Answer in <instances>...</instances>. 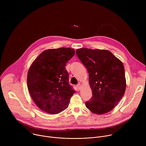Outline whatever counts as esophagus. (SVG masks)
I'll use <instances>...</instances> for the list:
<instances>
[{
    "instance_id": "obj_1",
    "label": "esophagus",
    "mask_w": 146,
    "mask_h": 146,
    "mask_svg": "<svg viewBox=\"0 0 146 146\" xmlns=\"http://www.w3.org/2000/svg\"><path fill=\"white\" fill-rule=\"evenodd\" d=\"M77 88H78V90H80V89L81 88V84H80V83L77 85Z\"/></svg>"
}]
</instances>
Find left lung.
<instances>
[{
    "mask_svg": "<svg viewBox=\"0 0 146 146\" xmlns=\"http://www.w3.org/2000/svg\"><path fill=\"white\" fill-rule=\"evenodd\" d=\"M77 57L87 68L92 96L86 102L87 109L96 114L111 111L124 95L126 88L122 62L110 51L80 48Z\"/></svg>",
    "mask_w": 146,
    "mask_h": 146,
    "instance_id": "obj_1",
    "label": "left lung"
}]
</instances>
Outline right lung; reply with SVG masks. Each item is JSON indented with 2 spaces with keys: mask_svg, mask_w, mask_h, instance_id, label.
Wrapping results in <instances>:
<instances>
[{
  "mask_svg": "<svg viewBox=\"0 0 146 146\" xmlns=\"http://www.w3.org/2000/svg\"><path fill=\"white\" fill-rule=\"evenodd\" d=\"M74 52L70 48L47 50L31 66L27 77L28 90L36 105L44 112L56 114L68 108L75 91L69 84L65 65Z\"/></svg>",
  "mask_w": 146,
  "mask_h": 146,
  "instance_id": "1",
  "label": "right lung"
}]
</instances>
